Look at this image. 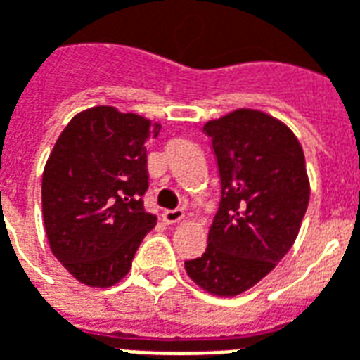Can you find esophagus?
Returning <instances> with one entry per match:
<instances>
[{
    "mask_svg": "<svg viewBox=\"0 0 360 360\" xmlns=\"http://www.w3.org/2000/svg\"><path fill=\"white\" fill-rule=\"evenodd\" d=\"M164 221L166 223H169V225H173V223H179L183 217H185V212L181 210V207H177V210H167V212H164Z\"/></svg>",
    "mask_w": 360,
    "mask_h": 360,
    "instance_id": "obj_1",
    "label": "esophagus"
}]
</instances>
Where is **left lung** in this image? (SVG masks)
<instances>
[{
    "mask_svg": "<svg viewBox=\"0 0 360 360\" xmlns=\"http://www.w3.org/2000/svg\"><path fill=\"white\" fill-rule=\"evenodd\" d=\"M221 179L206 252L187 275L215 295H238L267 276L294 244L309 204L305 156L294 133L240 108L204 126Z\"/></svg>",
    "mask_w": 360,
    "mask_h": 360,
    "instance_id": "left-lung-1",
    "label": "left lung"
}]
</instances>
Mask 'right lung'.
<instances>
[{
  "label": "right lung",
  "instance_id": "obj_1",
  "mask_svg": "<svg viewBox=\"0 0 360 360\" xmlns=\"http://www.w3.org/2000/svg\"><path fill=\"white\" fill-rule=\"evenodd\" d=\"M158 133L143 116L95 106L76 114L53 146L41 179L45 233L76 281L93 288L122 281L156 225L143 196L145 145Z\"/></svg>",
  "mask_w": 360,
  "mask_h": 360
}]
</instances>
